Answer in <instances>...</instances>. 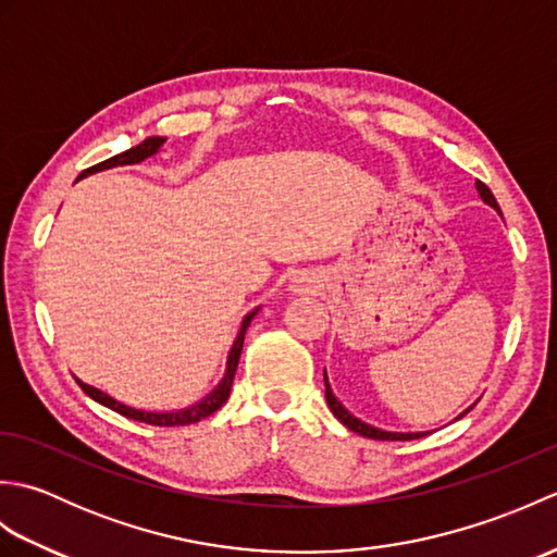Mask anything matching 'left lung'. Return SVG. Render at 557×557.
Listing matches in <instances>:
<instances>
[{"label":"left lung","mask_w":557,"mask_h":557,"mask_svg":"<svg viewBox=\"0 0 557 557\" xmlns=\"http://www.w3.org/2000/svg\"><path fill=\"white\" fill-rule=\"evenodd\" d=\"M476 191H479V196H481V200L486 206H491L493 210H498L500 212V206H498V200H495V196L491 194V188L483 184V182H476ZM323 377H325V399H327V407L333 409V413L337 417V421L342 423V425H347L349 431H354V433H359V435H363V437H371V441H413V437H421V435H425L423 431H419V433H397V431H383V429H375V425H371V423H366V421H361L359 417H354V413L342 405V401L335 397V393H333V387H330V381H327V373L323 371ZM474 407V405H471ZM469 407V409H471ZM467 409V411H469ZM467 411H461L457 419H461L465 417Z\"/></svg>","instance_id":"obj_1"}]
</instances>
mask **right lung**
<instances>
[{"mask_svg":"<svg viewBox=\"0 0 557 557\" xmlns=\"http://www.w3.org/2000/svg\"><path fill=\"white\" fill-rule=\"evenodd\" d=\"M168 144V136H148L140 140L138 146L128 148L124 152H120V156H114L110 160H104L100 164H96V168H88L83 170L78 180H83V176H90V174H98L102 170H112V168H124V164H138L144 162L152 156H158L160 148ZM76 180V182H78ZM260 311V306H256L253 311H248L244 318H242V325H239V333H236L232 347H230V354H227V363H224V375L222 381L210 389V393L206 397H200L198 401H194V405L188 407H182V409H144V407H132L126 405V401L112 397L110 393H104V389L96 387V385H88L83 383L81 377H76L78 385L83 387V393H86L90 399H96L98 405L108 407L116 413H122V417L126 419H134V421H144V423H150V425H188V423H198L200 419L210 417L212 411H218L224 401H227L230 397V389H232V383H234V373H236V366H239V357H242V349H244V335H246V327L251 325L253 315Z\"/></svg>","mask_w":557,"mask_h":557,"instance_id":"right-lung-1","label":"right lung"}]
</instances>
